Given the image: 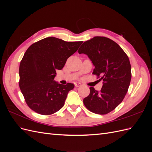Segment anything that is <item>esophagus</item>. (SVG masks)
Here are the masks:
<instances>
[{"label":"esophagus","instance_id":"1","mask_svg":"<svg viewBox=\"0 0 152 152\" xmlns=\"http://www.w3.org/2000/svg\"><path fill=\"white\" fill-rule=\"evenodd\" d=\"M75 86L76 87H79L81 86V84H80V83H75Z\"/></svg>","mask_w":152,"mask_h":152}]
</instances>
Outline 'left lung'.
I'll use <instances>...</instances> for the list:
<instances>
[{"label":"left lung","instance_id":"obj_1","mask_svg":"<svg viewBox=\"0 0 152 152\" xmlns=\"http://www.w3.org/2000/svg\"><path fill=\"white\" fill-rule=\"evenodd\" d=\"M87 54L94 66L93 74L103 80L99 91L90 87V94L83 100L91 112L110 113L125 97L131 79V66L126 53L113 40L105 37H94L84 42L78 50Z\"/></svg>","mask_w":152,"mask_h":152}]
</instances>
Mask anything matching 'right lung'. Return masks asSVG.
Wrapping results in <instances>:
<instances>
[{
	"instance_id": "right-lung-1",
	"label": "right lung",
	"mask_w": 152,
	"mask_h": 152,
	"mask_svg": "<svg viewBox=\"0 0 152 152\" xmlns=\"http://www.w3.org/2000/svg\"><path fill=\"white\" fill-rule=\"evenodd\" d=\"M82 42L50 37L34 43L26 50L20 65L19 86L30 108L49 115L63 107L74 84L63 85L54 80L56 70H61Z\"/></svg>"
}]
</instances>
